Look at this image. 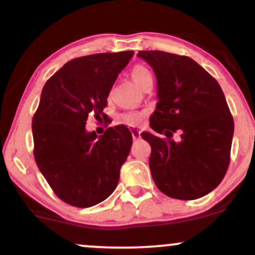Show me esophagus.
<instances>
[{
    "label": "esophagus",
    "mask_w": 255,
    "mask_h": 255,
    "mask_svg": "<svg viewBox=\"0 0 255 255\" xmlns=\"http://www.w3.org/2000/svg\"><path fill=\"white\" fill-rule=\"evenodd\" d=\"M130 133H131V135H133V139H137V137L140 136V130L135 127L130 128Z\"/></svg>",
    "instance_id": "esophagus-1"
}]
</instances>
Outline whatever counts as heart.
<instances>
[{
    "instance_id": "heart-1",
    "label": "heart",
    "mask_w": 255,
    "mask_h": 255,
    "mask_svg": "<svg viewBox=\"0 0 255 255\" xmlns=\"http://www.w3.org/2000/svg\"><path fill=\"white\" fill-rule=\"evenodd\" d=\"M130 78L134 81V84L136 86H139L140 89H144L146 85L152 84L153 81V77H152V73L150 69L146 66L142 64H136L133 68L130 69ZM122 120L129 126H136L140 124V121L142 120V114L140 113H127L122 115Z\"/></svg>"
}]
</instances>
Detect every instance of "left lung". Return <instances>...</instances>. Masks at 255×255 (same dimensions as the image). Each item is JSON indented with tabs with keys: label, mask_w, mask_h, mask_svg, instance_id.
<instances>
[{
	"label": "left lung",
	"mask_w": 255,
	"mask_h": 255,
	"mask_svg": "<svg viewBox=\"0 0 255 255\" xmlns=\"http://www.w3.org/2000/svg\"><path fill=\"white\" fill-rule=\"evenodd\" d=\"M137 56L156 74L158 102L150 126L165 135L141 133L151 145L152 178L170 198L204 197L222 182L230 163L234 120L223 91L191 57L159 50Z\"/></svg>",
	"instance_id": "obj_1"
}]
</instances>
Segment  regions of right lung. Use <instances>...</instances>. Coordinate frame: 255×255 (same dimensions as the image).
<instances>
[{"mask_svg":"<svg viewBox=\"0 0 255 255\" xmlns=\"http://www.w3.org/2000/svg\"><path fill=\"white\" fill-rule=\"evenodd\" d=\"M133 54L104 52L74 58L44 85L32 120L34 159L64 203L93 206L118 186L120 169L131 147V133L119 125L97 136L85 126L90 114L104 118L111 87Z\"/></svg>","mask_w":255,"mask_h":255,"instance_id":"right-lung-1","label":"right lung"}]
</instances>
